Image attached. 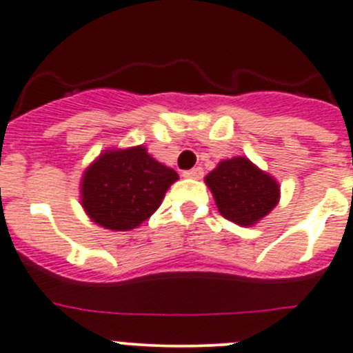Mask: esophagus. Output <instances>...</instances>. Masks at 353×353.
I'll return each instance as SVG.
<instances>
[{
  "label": "esophagus",
  "mask_w": 353,
  "mask_h": 353,
  "mask_svg": "<svg viewBox=\"0 0 353 353\" xmlns=\"http://www.w3.org/2000/svg\"><path fill=\"white\" fill-rule=\"evenodd\" d=\"M183 176L190 177V179H200V177L204 176V169H202V167H193V169L190 170H184Z\"/></svg>",
  "instance_id": "34e87169"
}]
</instances>
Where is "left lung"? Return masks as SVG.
<instances>
[{
  "label": "left lung",
  "mask_w": 353,
  "mask_h": 353,
  "mask_svg": "<svg viewBox=\"0 0 353 353\" xmlns=\"http://www.w3.org/2000/svg\"><path fill=\"white\" fill-rule=\"evenodd\" d=\"M205 183L221 216L243 227L256 223L278 204V183L246 158L221 161Z\"/></svg>",
  "instance_id": "8db88e82"
}]
</instances>
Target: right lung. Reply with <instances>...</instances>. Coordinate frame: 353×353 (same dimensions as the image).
I'll return each mask as SVG.
<instances>
[{
  "mask_svg": "<svg viewBox=\"0 0 353 353\" xmlns=\"http://www.w3.org/2000/svg\"><path fill=\"white\" fill-rule=\"evenodd\" d=\"M177 177L176 170L149 157L142 145L107 151L85 170L82 205L94 223L130 230L160 208Z\"/></svg>",
  "mask_w": 353,
  "mask_h": 353,
  "instance_id": "right-lung-1",
  "label": "right lung"
}]
</instances>
